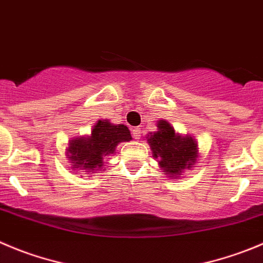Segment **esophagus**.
<instances>
[{
  "label": "esophagus",
  "instance_id": "1",
  "mask_svg": "<svg viewBox=\"0 0 263 263\" xmlns=\"http://www.w3.org/2000/svg\"><path fill=\"white\" fill-rule=\"evenodd\" d=\"M132 133H133L134 139H139V138H141V136H142V129L139 126H137V127H134L133 130H132Z\"/></svg>",
  "mask_w": 263,
  "mask_h": 263
}]
</instances>
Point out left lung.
<instances>
[{
  "instance_id": "obj_1",
  "label": "left lung",
  "mask_w": 263,
  "mask_h": 263,
  "mask_svg": "<svg viewBox=\"0 0 263 263\" xmlns=\"http://www.w3.org/2000/svg\"><path fill=\"white\" fill-rule=\"evenodd\" d=\"M152 156L169 178L178 179L197 159V142L191 136H181L165 120L157 122V132L147 137Z\"/></svg>"
}]
</instances>
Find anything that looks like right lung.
Wrapping results in <instances>:
<instances>
[{"label":"right lung","mask_w":263,"mask_h":263,"mask_svg":"<svg viewBox=\"0 0 263 263\" xmlns=\"http://www.w3.org/2000/svg\"><path fill=\"white\" fill-rule=\"evenodd\" d=\"M132 139L127 126L111 124L108 120H99L86 137H77L69 142L67 157L73 169L85 172H103L104 159L115 154L116 146ZM89 174V173H87Z\"/></svg>","instance_id":"add662e5"}]
</instances>
